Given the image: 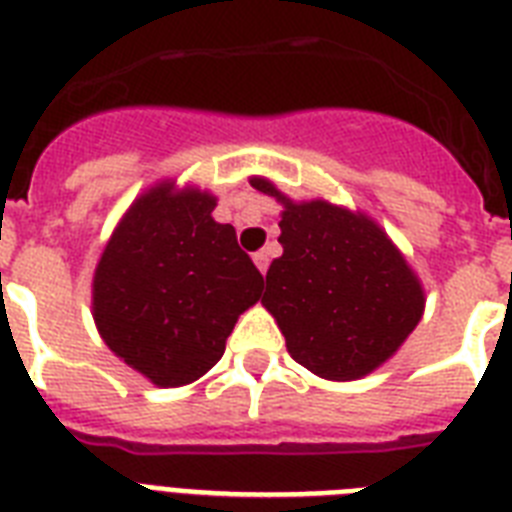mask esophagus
Returning a JSON list of instances; mask_svg holds the SVG:
<instances>
[{
    "label": "esophagus",
    "instance_id": "esophagus-1",
    "mask_svg": "<svg viewBox=\"0 0 512 512\" xmlns=\"http://www.w3.org/2000/svg\"><path fill=\"white\" fill-rule=\"evenodd\" d=\"M268 263H271V260H268V252H255V265L260 268V273H263V276H265V271H268Z\"/></svg>",
    "mask_w": 512,
    "mask_h": 512
}]
</instances>
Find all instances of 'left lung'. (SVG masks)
<instances>
[{
    "mask_svg": "<svg viewBox=\"0 0 512 512\" xmlns=\"http://www.w3.org/2000/svg\"><path fill=\"white\" fill-rule=\"evenodd\" d=\"M257 191L284 204L263 305L279 321L289 356L324 380H358L388 361L422 319L412 268L369 217L329 201L292 204L273 183Z\"/></svg>",
    "mask_w": 512,
    "mask_h": 512,
    "instance_id": "1",
    "label": "left lung"
}]
</instances>
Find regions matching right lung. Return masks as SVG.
<instances>
[{"mask_svg": "<svg viewBox=\"0 0 512 512\" xmlns=\"http://www.w3.org/2000/svg\"><path fill=\"white\" fill-rule=\"evenodd\" d=\"M212 209L209 193L151 188L124 215L95 271L100 335L159 388L207 374L236 319L260 300L263 276Z\"/></svg>", "mask_w": 512, "mask_h": 512, "instance_id": "obj_1", "label": "right lung"}]
</instances>
